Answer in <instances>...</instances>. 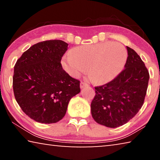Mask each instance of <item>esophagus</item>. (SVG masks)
I'll use <instances>...</instances> for the list:
<instances>
[{
  "label": "esophagus",
  "mask_w": 160,
  "mask_h": 160,
  "mask_svg": "<svg viewBox=\"0 0 160 160\" xmlns=\"http://www.w3.org/2000/svg\"><path fill=\"white\" fill-rule=\"evenodd\" d=\"M88 85L87 83H85V82H80V88L81 89H82V88H85V87H88Z\"/></svg>",
  "instance_id": "34e87169"
}]
</instances>
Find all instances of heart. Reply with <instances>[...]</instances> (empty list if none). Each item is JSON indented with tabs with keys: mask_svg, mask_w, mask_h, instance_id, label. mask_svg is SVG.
<instances>
[{
	"mask_svg": "<svg viewBox=\"0 0 160 160\" xmlns=\"http://www.w3.org/2000/svg\"><path fill=\"white\" fill-rule=\"evenodd\" d=\"M128 54L123 45L111 42L86 44L72 48L61 61L64 70L72 77H79L89 68L94 83L113 80L122 71Z\"/></svg>",
	"mask_w": 160,
	"mask_h": 160,
	"instance_id": "b5f03b06",
	"label": "heart"
}]
</instances>
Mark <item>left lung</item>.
Wrapping results in <instances>:
<instances>
[{
    "label": "left lung",
    "mask_w": 160,
    "mask_h": 160,
    "mask_svg": "<svg viewBox=\"0 0 160 160\" xmlns=\"http://www.w3.org/2000/svg\"><path fill=\"white\" fill-rule=\"evenodd\" d=\"M124 70L107 84L95 87L91 113L97 123L117 128L136 115L144 102L150 78L145 63L128 47Z\"/></svg>",
    "instance_id": "obj_1"
}]
</instances>
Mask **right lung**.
I'll use <instances>...</instances> for the list:
<instances>
[{
	"label": "right lung",
	"mask_w": 160,
	"mask_h": 160,
	"mask_svg": "<svg viewBox=\"0 0 160 160\" xmlns=\"http://www.w3.org/2000/svg\"><path fill=\"white\" fill-rule=\"evenodd\" d=\"M68 46L62 40L39 42L16 62L12 78L15 99L37 122L61 120L70 99L80 93V81L70 77L61 63Z\"/></svg>",
	"instance_id": "1"
}]
</instances>
